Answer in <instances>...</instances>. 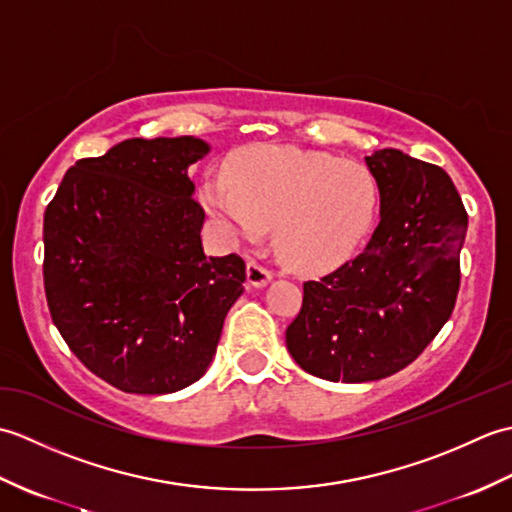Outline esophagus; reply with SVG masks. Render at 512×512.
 I'll return each instance as SVG.
<instances>
[{"label":"esophagus","instance_id":"esophagus-1","mask_svg":"<svg viewBox=\"0 0 512 512\" xmlns=\"http://www.w3.org/2000/svg\"><path fill=\"white\" fill-rule=\"evenodd\" d=\"M246 279H248L250 286L262 288V286L268 284L270 279H273V273H270V270L259 262H248L246 264Z\"/></svg>","mask_w":512,"mask_h":512}]
</instances>
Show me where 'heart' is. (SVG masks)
Wrapping results in <instances>:
<instances>
[{
	"label": "heart",
	"mask_w": 512,
	"mask_h": 512,
	"mask_svg": "<svg viewBox=\"0 0 512 512\" xmlns=\"http://www.w3.org/2000/svg\"><path fill=\"white\" fill-rule=\"evenodd\" d=\"M202 204L239 239L275 224V248L288 264L323 270L345 262L369 233L378 184L356 160L257 145L226 160L224 180L204 182Z\"/></svg>",
	"instance_id": "b5f03b06"
}]
</instances>
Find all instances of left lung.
<instances>
[{"mask_svg":"<svg viewBox=\"0 0 512 512\" xmlns=\"http://www.w3.org/2000/svg\"><path fill=\"white\" fill-rule=\"evenodd\" d=\"M380 222L361 253L303 281L286 345L301 369L334 383H367L416 361L449 321L460 290L469 215L449 173L378 149L367 156Z\"/></svg>","mask_w":512,"mask_h":512,"instance_id":"obj_1","label":"left lung"}]
</instances>
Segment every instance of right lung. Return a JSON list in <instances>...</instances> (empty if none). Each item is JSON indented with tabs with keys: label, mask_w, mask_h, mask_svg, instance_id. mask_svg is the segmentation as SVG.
Wrapping results in <instances>:
<instances>
[{
	"label": "right lung",
	"mask_w": 512,
	"mask_h": 512,
	"mask_svg": "<svg viewBox=\"0 0 512 512\" xmlns=\"http://www.w3.org/2000/svg\"><path fill=\"white\" fill-rule=\"evenodd\" d=\"M200 138H129L65 173L43 215V286L74 356L125 394H173L213 361L244 292L239 255L206 257L189 165Z\"/></svg>",
	"instance_id": "1"
}]
</instances>
